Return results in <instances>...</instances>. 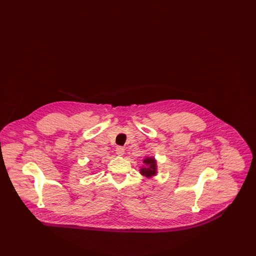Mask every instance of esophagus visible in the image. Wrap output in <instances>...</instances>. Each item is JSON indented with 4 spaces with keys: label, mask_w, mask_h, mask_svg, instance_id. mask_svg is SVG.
<instances>
[{
    "label": "esophagus",
    "mask_w": 256,
    "mask_h": 256,
    "mask_svg": "<svg viewBox=\"0 0 256 256\" xmlns=\"http://www.w3.org/2000/svg\"><path fill=\"white\" fill-rule=\"evenodd\" d=\"M124 148H122V146H117V148H116V154H117V156H124Z\"/></svg>",
    "instance_id": "obj_1"
}]
</instances>
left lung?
I'll return each mask as SVG.
<instances>
[{
  "mask_svg": "<svg viewBox=\"0 0 256 256\" xmlns=\"http://www.w3.org/2000/svg\"><path fill=\"white\" fill-rule=\"evenodd\" d=\"M140 174L146 178H152L158 174V161L154 156H146L143 159V166L140 167Z\"/></svg>",
  "mask_w": 256,
  "mask_h": 256,
  "instance_id": "8db88e82",
  "label": "left lung"
}]
</instances>
